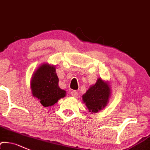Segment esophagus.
I'll return each mask as SVG.
<instances>
[{
  "instance_id": "esophagus-1",
  "label": "esophagus",
  "mask_w": 150,
  "mask_h": 150,
  "mask_svg": "<svg viewBox=\"0 0 150 150\" xmlns=\"http://www.w3.org/2000/svg\"><path fill=\"white\" fill-rule=\"evenodd\" d=\"M71 94L72 96H74V97H77V96H78V92H77L76 91H72L71 92Z\"/></svg>"
}]
</instances>
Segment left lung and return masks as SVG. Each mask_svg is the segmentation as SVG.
Wrapping results in <instances>:
<instances>
[{
	"mask_svg": "<svg viewBox=\"0 0 150 150\" xmlns=\"http://www.w3.org/2000/svg\"><path fill=\"white\" fill-rule=\"evenodd\" d=\"M110 95L111 90L109 83L99 78L96 83L82 96V100L85 103L88 112L96 113L107 105Z\"/></svg>",
	"mask_w": 150,
	"mask_h": 150,
	"instance_id": "1",
	"label": "left lung"
}]
</instances>
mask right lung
<instances>
[{
  "instance_id": "right-lung-1",
  "label": "right lung",
  "mask_w": 150,
  "mask_h": 150,
  "mask_svg": "<svg viewBox=\"0 0 150 150\" xmlns=\"http://www.w3.org/2000/svg\"><path fill=\"white\" fill-rule=\"evenodd\" d=\"M30 88L33 96L45 107L54 105L67 94L59 86L55 67L48 64L40 66L34 72L30 81Z\"/></svg>"
}]
</instances>
